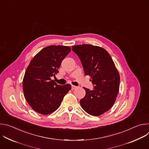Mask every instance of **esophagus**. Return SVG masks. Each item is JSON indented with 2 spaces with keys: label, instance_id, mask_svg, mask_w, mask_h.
<instances>
[{
  "label": "esophagus",
  "instance_id": "esophagus-1",
  "mask_svg": "<svg viewBox=\"0 0 149 149\" xmlns=\"http://www.w3.org/2000/svg\"><path fill=\"white\" fill-rule=\"evenodd\" d=\"M77 88V87H76V86H72V90H75V89Z\"/></svg>",
  "mask_w": 149,
  "mask_h": 149
}]
</instances>
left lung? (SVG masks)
Listing matches in <instances>:
<instances>
[{"label":"left lung","instance_id":"1","mask_svg":"<svg viewBox=\"0 0 149 149\" xmlns=\"http://www.w3.org/2000/svg\"><path fill=\"white\" fill-rule=\"evenodd\" d=\"M79 56L84 74L91 77L93 90L84 87L86 94L80 100L84 110L98 116L109 111L114 105L119 91L120 75L110 55L105 49L90 44L72 47Z\"/></svg>","mask_w":149,"mask_h":149}]
</instances>
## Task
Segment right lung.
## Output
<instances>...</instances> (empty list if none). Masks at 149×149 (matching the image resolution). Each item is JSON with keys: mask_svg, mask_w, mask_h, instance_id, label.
Wrapping results in <instances>:
<instances>
[{"mask_svg": "<svg viewBox=\"0 0 149 149\" xmlns=\"http://www.w3.org/2000/svg\"><path fill=\"white\" fill-rule=\"evenodd\" d=\"M71 51L70 47L50 45L40 51L31 61L23 79V91L26 101L35 111L43 115L54 112L71 89L70 84L59 86L51 79Z\"/></svg>", "mask_w": 149, "mask_h": 149, "instance_id": "1", "label": "right lung"}]
</instances>
